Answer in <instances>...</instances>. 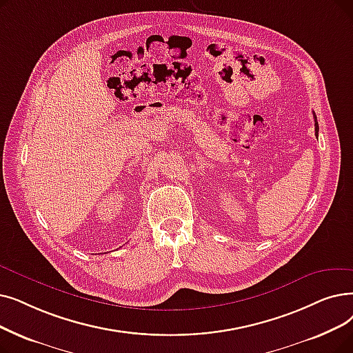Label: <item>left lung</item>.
<instances>
[{
    "mask_svg": "<svg viewBox=\"0 0 353 353\" xmlns=\"http://www.w3.org/2000/svg\"><path fill=\"white\" fill-rule=\"evenodd\" d=\"M313 117H314V130H316V137H317L319 135V124H317V118L314 114H313Z\"/></svg>",
    "mask_w": 353,
    "mask_h": 353,
    "instance_id": "left-lung-1",
    "label": "left lung"
}]
</instances>
